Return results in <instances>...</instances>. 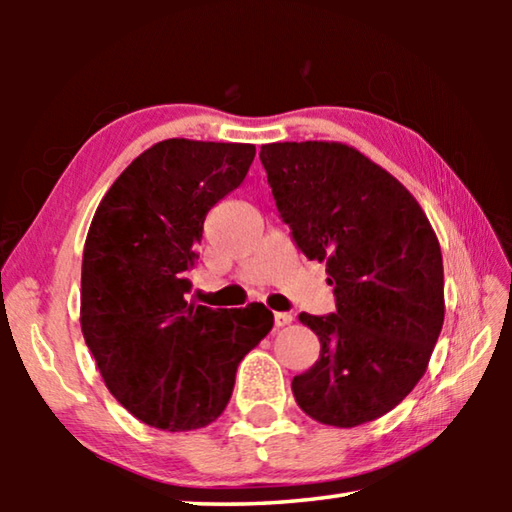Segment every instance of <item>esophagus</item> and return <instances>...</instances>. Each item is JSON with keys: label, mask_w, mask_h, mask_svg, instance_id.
<instances>
[{"label": "esophagus", "mask_w": 512, "mask_h": 512, "mask_svg": "<svg viewBox=\"0 0 512 512\" xmlns=\"http://www.w3.org/2000/svg\"><path fill=\"white\" fill-rule=\"evenodd\" d=\"M291 320H293L291 314H284V311H277V314H275V327L291 325Z\"/></svg>", "instance_id": "obj_1"}]
</instances>
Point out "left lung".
<instances>
[{"label":"left lung","instance_id":"8db88e82","mask_svg":"<svg viewBox=\"0 0 512 512\" xmlns=\"http://www.w3.org/2000/svg\"><path fill=\"white\" fill-rule=\"evenodd\" d=\"M277 212L309 259L327 264L336 311L298 316L320 357L291 381L309 418L359 427L395 409L427 372L445 320L443 255L413 194L341 142L259 151Z\"/></svg>","mask_w":512,"mask_h":512}]
</instances>
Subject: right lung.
<instances>
[{
    "mask_svg": "<svg viewBox=\"0 0 512 512\" xmlns=\"http://www.w3.org/2000/svg\"><path fill=\"white\" fill-rule=\"evenodd\" d=\"M253 144L173 137L121 171L90 223L81 329L115 400L149 427L203 429L230 402L239 361L271 332L262 302L187 300L207 212L241 185Z\"/></svg>",
    "mask_w": 512,
    "mask_h": 512,
    "instance_id": "add662e5",
    "label": "right lung"
}]
</instances>
